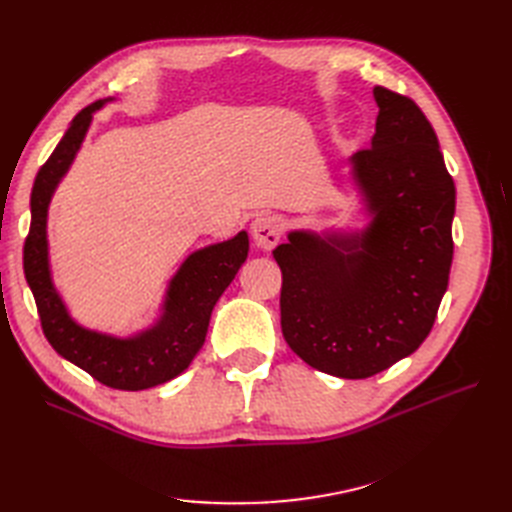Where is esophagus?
<instances>
[{"instance_id":"34e87169","label":"esophagus","mask_w":512,"mask_h":512,"mask_svg":"<svg viewBox=\"0 0 512 512\" xmlns=\"http://www.w3.org/2000/svg\"><path fill=\"white\" fill-rule=\"evenodd\" d=\"M284 235V222L277 215H260L252 222V239L260 250H273Z\"/></svg>"}]
</instances>
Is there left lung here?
Segmentation results:
<instances>
[{
  "label": "left lung",
  "mask_w": 512,
  "mask_h": 512,
  "mask_svg": "<svg viewBox=\"0 0 512 512\" xmlns=\"http://www.w3.org/2000/svg\"><path fill=\"white\" fill-rule=\"evenodd\" d=\"M371 147L348 160L367 224L290 230L282 269V333L324 374L361 380L425 342L453 262L455 183L438 136L410 98L374 87Z\"/></svg>",
  "instance_id": "8db88e82"
}]
</instances>
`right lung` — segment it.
<instances>
[{
	"mask_svg": "<svg viewBox=\"0 0 512 512\" xmlns=\"http://www.w3.org/2000/svg\"><path fill=\"white\" fill-rule=\"evenodd\" d=\"M115 98H104L76 115L51 158L38 170L32 190V226L23 247L25 280L34 292L44 337L57 354L119 391H145L177 378L203 348L209 320L222 292L235 280L250 252V237H235L192 252L170 277L160 318L128 337L87 329L76 322L53 282L49 256V207L61 179L79 153L94 113Z\"/></svg>",
	"mask_w": 512,
	"mask_h": 512,
	"instance_id": "right-lung-1",
	"label": "right lung"
}]
</instances>
